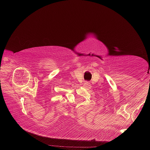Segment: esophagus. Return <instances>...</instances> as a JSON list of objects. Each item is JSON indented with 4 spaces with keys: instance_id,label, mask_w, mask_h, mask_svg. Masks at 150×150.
Returning <instances> with one entry per match:
<instances>
[{
    "instance_id": "1",
    "label": "esophagus",
    "mask_w": 150,
    "mask_h": 150,
    "mask_svg": "<svg viewBox=\"0 0 150 150\" xmlns=\"http://www.w3.org/2000/svg\"><path fill=\"white\" fill-rule=\"evenodd\" d=\"M83 86L85 87H87V88H89V87H91V84L89 82H85L83 84Z\"/></svg>"
}]
</instances>
